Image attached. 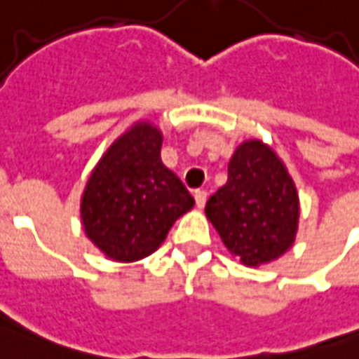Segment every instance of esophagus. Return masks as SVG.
I'll return each instance as SVG.
<instances>
[{
    "label": "esophagus",
    "instance_id": "esophagus-1",
    "mask_svg": "<svg viewBox=\"0 0 359 359\" xmlns=\"http://www.w3.org/2000/svg\"><path fill=\"white\" fill-rule=\"evenodd\" d=\"M194 197H196L197 208L205 207V203H207V191H205V190H196Z\"/></svg>",
    "mask_w": 359,
    "mask_h": 359
}]
</instances>
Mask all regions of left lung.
<instances>
[{
  "mask_svg": "<svg viewBox=\"0 0 359 359\" xmlns=\"http://www.w3.org/2000/svg\"><path fill=\"white\" fill-rule=\"evenodd\" d=\"M205 214L242 264L261 266L294 244L300 199L272 147L248 140L236 147L227 182L208 199Z\"/></svg>",
  "mask_w": 359,
  "mask_h": 359,
  "instance_id": "left-lung-1",
  "label": "left lung"
}]
</instances>
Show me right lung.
Segmentation results:
<instances>
[{
    "mask_svg": "<svg viewBox=\"0 0 359 359\" xmlns=\"http://www.w3.org/2000/svg\"><path fill=\"white\" fill-rule=\"evenodd\" d=\"M162 140L151 121H135L104 152L81 194L87 238L117 262L154 253L175 222L196 205L162 163Z\"/></svg>",
    "mask_w": 359,
    "mask_h": 359,
    "instance_id": "add662e5",
    "label": "right lung"
}]
</instances>
